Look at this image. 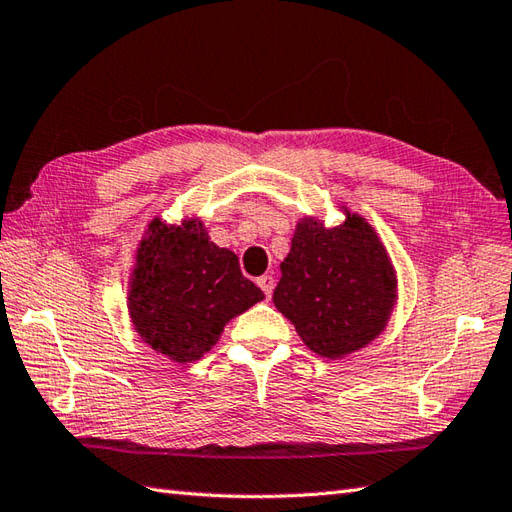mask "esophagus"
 Returning <instances> with one entry per match:
<instances>
[{
    "label": "esophagus",
    "mask_w": 512,
    "mask_h": 512,
    "mask_svg": "<svg viewBox=\"0 0 512 512\" xmlns=\"http://www.w3.org/2000/svg\"><path fill=\"white\" fill-rule=\"evenodd\" d=\"M274 285H276V282H274V276L265 274V276H260V278H258V287L263 289V293L267 295V300L271 298V291H274Z\"/></svg>",
    "instance_id": "obj_1"
}]
</instances>
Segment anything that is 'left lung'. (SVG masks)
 Wrapping results in <instances>:
<instances>
[{
    "mask_svg": "<svg viewBox=\"0 0 512 512\" xmlns=\"http://www.w3.org/2000/svg\"><path fill=\"white\" fill-rule=\"evenodd\" d=\"M344 212L335 227L315 217L298 221L274 291L276 309L306 348L328 359L377 339L396 304V271L377 232L359 214Z\"/></svg>",
    "mask_w": 512,
    "mask_h": 512,
    "instance_id": "1",
    "label": "left lung"
}]
</instances>
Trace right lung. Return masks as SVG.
Instances as JSON below:
<instances>
[{
	"mask_svg": "<svg viewBox=\"0 0 512 512\" xmlns=\"http://www.w3.org/2000/svg\"><path fill=\"white\" fill-rule=\"evenodd\" d=\"M263 298L241 274L236 254L214 245L199 219L149 223L135 252L127 304L135 333L155 352L177 363L197 361L232 317Z\"/></svg>",
	"mask_w": 512,
	"mask_h": 512,
	"instance_id": "add662e5",
	"label": "right lung"
}]
</instances>
